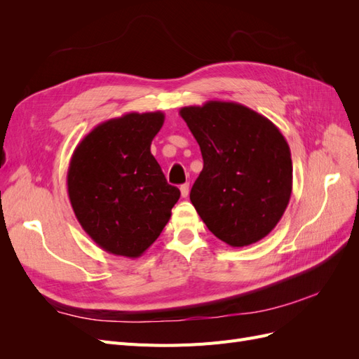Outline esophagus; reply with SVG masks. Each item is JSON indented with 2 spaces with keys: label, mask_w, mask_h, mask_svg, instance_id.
Segmentation results:
<instances>
[{
  "label": "esophagus",
  "mask_w": 359,
  "mask_h": 359,
  "mask_svg": "<svg viewBox=\"0 0 359 359\" xmlns=\"http://www.w3.org/2000/svg\"><path fill=\"white\" fill-rule=\"evenodd\" d=\"M180 190H181V196L182 198H187L189 196V191H190V184L189 182L182 184V186L180 187Z\"/></svg>",
  "instance_id": "obj_1"
}]
</instances>
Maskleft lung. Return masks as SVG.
I'll list each match as a JSON object with an SVG mask.
<instances>
[{"mask_svg":"<svg viewBox=\"0 0 359 359\" xmlns=\"http://www.w3.org/2000/svg\"><path fill=\"white\" fill-rule=\"evenodd\" d=\"M180 115L203 158L190 191L201 219L231 247L260 241L290 199L292 158L285 136L268 118L235 102L186 106Z\"/></svg>","mask_w":359,"mask_h":359,"instance_id":"1","label":"left lung"}]
</instances>
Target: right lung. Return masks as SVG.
<instances>
[{"label": "right lung", "instance_id": "add662e5", "mask_svg": "<svg viewBox=\"0 0 359 359\" xmlns=\"http://www.w3.org/2000/svg\"><path fill=\"white\" fill-rule=\"evenodd\" d=\"M165 114L130 112L95 126L72 156L67 191L82 229L104 252L142 256L170 219L180 190L151 154Z\"/></svg>", "mask_w": 359, "mask_h": 359}]
</instances>
